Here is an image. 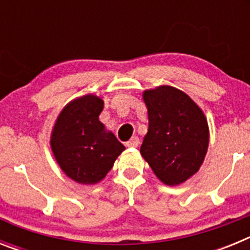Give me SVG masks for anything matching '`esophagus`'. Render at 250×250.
I'll return each instance as SVG.
<instances>
[{
	"label": "esophagus",
	"mask_w": 250,
	"mask_h": 250,
	"mask_svg": "<svg viewBox=\"0 0 250 250\" xmlns=\"http://www.w3.org/2000/svg\"><path fill=\"white\" fill-rule=\"evenodd\" d=\"M139 144H140V139H139L138 136H132V138L126 143V146L127 147H136Z\"/></svg>",
	"instance_id": "esophagus-1"
}]
</instances>
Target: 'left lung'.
Wrapping results in <instances>:
<instances>
[{
  "label": "left lung",
  "instance_id": "1",
  "mask_svg": "<svg viewBox=\"0 0 250 250\" xmlns=\"http://www.w3.org/2000/svg\"><path fill=\"white\" fill-rule=\"evenodd\" d=\"M149 130L141 155L161 182L184 183L199 170L209 144V129L200 107L185 92L159 86L144 92Z\"/></svg>",
  "mask_w": 250,
  "mask_h": 250
}]
</instances>
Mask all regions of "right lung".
<instances>
[{
	"mask_svg": "<svg viewBox=\"0 0 250 250\" xmlns=\"http://www.w3.org/2000/svg\"><path fill=\"white\" fill-rule=\"evenodd\" d=\"M104 101L85 95L63 107L51 135V147L63 173L81 184H96L111 170L125 146L105 131L99 115Z\"/></svg>",
	"mask_w": 250,
	"mask_h": 250,
	"instance_id": "1",
	"label": "right lung"
}]
</instances>
